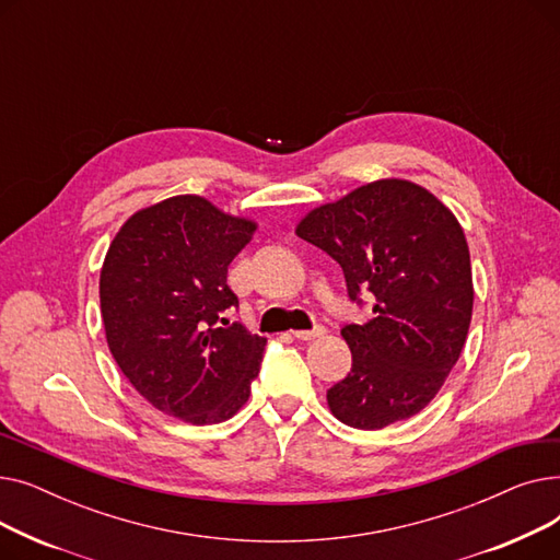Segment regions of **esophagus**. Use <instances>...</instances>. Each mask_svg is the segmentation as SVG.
<instances>
[{
	"mask_svg": "<svg viewBox=\"0 0 560 560\" xmlns=\"http://www.w3.org/2000/svg\"><path fill=\"white\" fill-rule=\"evenodd\" d=\"M325 327H313V329H300V331H292V336H295L298 340H315V338H319V336H325Z\"/></svg>",
	"mask_w": 560,
	"mask_h": 560,
	"instance_id": "obj_1",
	"label": "esophagus"
}]
</instances>
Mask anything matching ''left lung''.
Segmentation results:
<instances>
[{
  "label": "left lung",
  "mask_w": 560,
  "mask_h": 560,
  "mask_svg": "<svg viewBox=\"0 0 560 560\" xmlns=\"http://www.w3.org/2000/svg\"><path fill=\"white\" fill-rule=\"evenodd\" d=\"M306 243L342 268L347 295L376 300L365 325H347L351 372L327 390L347 427L384 429L435 397L456 365L472 319V268L463 229L445 203L401 179L357 188L311 211Z\"/></svg>",
  "instance_id": "obj_1"
}]
</instances>
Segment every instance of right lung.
I'll return each mask as SVG.
<instances>
[{"label": "right lung", "mask_w": 560, "mask_h": 560, "mask_svg": "<svg viewBox=\"0 0 560 560\" xmlns=\"http://www.w3.org/2000/svg\"><path fill=\"white\" fill-rule=\"evenodd\" d=\"M254 229L179 195L131 215L108 247L100 277L108 349L131 386L172 418L224 422L249 397L268 340L222 315L238 306L226 270Z\"/></svg>", "instance_id": "obj_1"}]
</instances>
